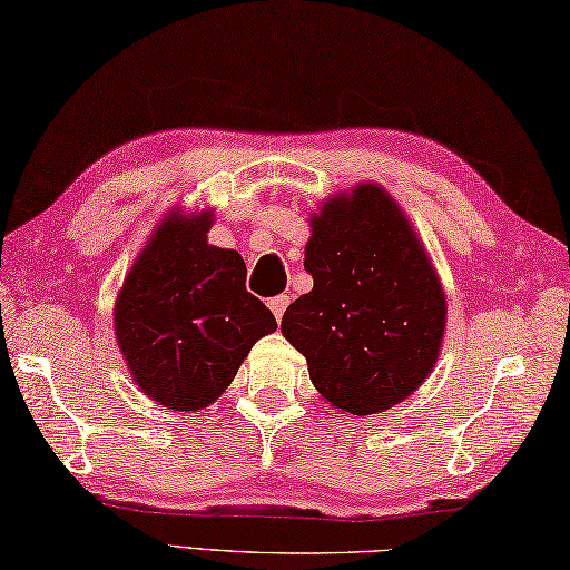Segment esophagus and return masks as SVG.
Listing matches in <instances>:
<instances>
[{
  "label": "esophagus",
  "mask_w": 570,
  "mask_h": 570,
  "mask_svg": "<svg viewBox=\"0 0 570 570\" xmlns=\"http://www.w3.org/2000/svg\"><path fill=\"white\" fill-rule=\"evenodd\" d=\"M288 298L286 294H282V296H274V298H269V308H272V313H274V318L276 321H282V316H284V311H286V306H288Z\"/></svg>",
  "instance_id": "34e87169"
}]
</instances>
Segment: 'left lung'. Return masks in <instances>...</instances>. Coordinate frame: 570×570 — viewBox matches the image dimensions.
<instances>
[{"label": "left lung", "instance_id": "8db88e82", "mask_svg": "<svg viewBox=\"0 0 570 570\" xmlns=\"http://www.w3.org/2000/svg\"><path fill=\"white\" fill-rule=\"evenodd\" d=\"M306 272L313 288L282 318L335 409L377 414L416 390L439 357L445 296L399 205L365 184L311 220Z\"/></svg>", "mask_w": 570, "mask_h": 570}]
</instances>
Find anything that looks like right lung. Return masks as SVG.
<instances>
[{
  "label": "right lung",
  "instance_id": "1",
  "mask_svg": "<svg viewBox=\"0 0 570 570\" xmlns=\"http://www.w3.org/2000/svg\"><path fill=\"white\" fill-rule=\"evenodd\" d=\"M210 213L174 215L156 227L115 306V333L144 394L198 411L235 380L239 362L276 318L247 292L235 249L205 242Z\"/></svg>",
  "mask_w": 570,
  "mask_h": 570
}]
</instances>
